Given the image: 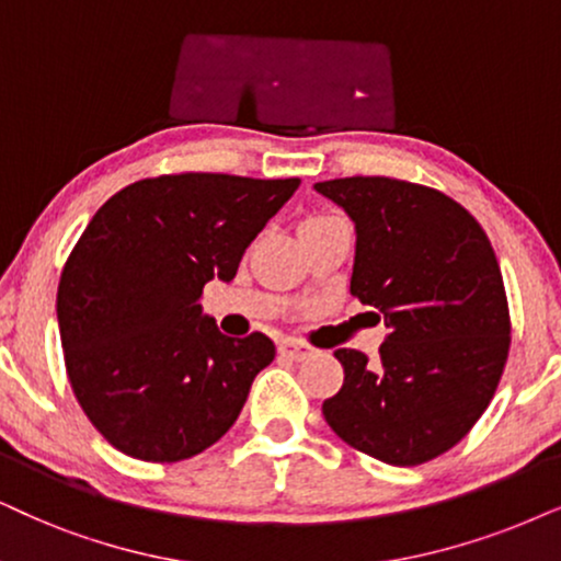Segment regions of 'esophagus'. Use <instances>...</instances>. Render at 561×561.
I'll use <instances>...</instances> for the list:
<instances>
[{"mask_svg":"<svg viewBox=\"0 0 561 561\" xmlns=\"http://www.w3.org/2000/svg\"><path fill=\"white\" fill-rule=\"evenodd\" d=\"M279 354L282 357H289V359H295V363H300V359L310 357V346L295 342V339H287V342L279 344Z\"/></svg>","mask_w":561,"mask_h":561,"instance_id":"34e87169","label":"esophagus"}]
</instances>
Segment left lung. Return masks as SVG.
<instances>
[{
	"label": "left lung",
	"mask_w": 561,
	"mask_h": 561,
	"mask_svg": "<svg viewBox=\"0 0 561 561\" xmlns=\"http://www.w3.org/2000/svg\"><path fill=\"white\" fill-rule=\"evenodd\" d=\"M357 230L350 293L382 313L375 365L336 350L342 391L329 427L391 466L448 453L484 414L510 352L505 282L486 232L443 191L386 175L316 183Z\"/></svg>",
	"instance_id": "1"
}]
</instances>
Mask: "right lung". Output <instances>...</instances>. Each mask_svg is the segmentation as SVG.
<instances>
[{
    "mask_svg": "<svg viewBox=\"0 0 561 561\" xmlns=\"http://www.w3.org/2000/svg\"><path fill=\"white\" fill-rule=\"evenodd\" d=\"M300 186L170 173L113 194L64 264L56 316L69 382L116 450L175 463L236 424L274 342L219 333L209 279L230 282L251 240Z\"/></svg>",
    "mask_w": 561,
    "mask_h": 561,
    "instance_id": "add662e5",
    "label": "right lung"
}]
</instances>
